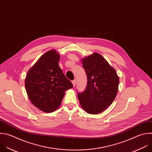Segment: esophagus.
<instances>
[{
	"label": "esophagus",
	"mask_w": 152,
	"mask_h": 152,
	"mask_svg": "<svg viewBox=\"0 0 152 152\" xmlns=\"http://www.w3.org/2000/svg\"><path fill=\"white\" fill-rule=\"evenodd\" d=\"M72 83H73V86L75 87V86H76V80H73L72 81Z\"/></svg>",
	"instance_id": "34e87169"
}]
</instances>
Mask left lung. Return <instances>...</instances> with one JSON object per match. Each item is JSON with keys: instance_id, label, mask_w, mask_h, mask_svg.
<instances>
[{"instance_id": "1", "label": "left lung", "mask_w": 152, "mask_h": 152, "mask_svg": "<svg viewBox=\"0 0 152 152\" xmlns=\"http://www.w3.org/2000/svg\"><path fill=\"white\" fill-rule=\"evenodd\" d=\"M87 76V85L77 92L81 107L89 114L104 111L114 101L118 91L119 79L116 70L98 53L82 60Z\"/></svg>"}]
</instances>
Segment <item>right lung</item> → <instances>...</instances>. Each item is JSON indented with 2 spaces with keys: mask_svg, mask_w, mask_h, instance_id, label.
Listing matches in <instances>:
<instances>
[{
  "mask_svg": "<svg viewBox=\"0 0 152 152\" xmlns=\"http://www.w3.org/2000/svg\"><path fill=\"white\" fill-rule=\"evenodd\" d=\"M60 55L55 50L43 54L27 73L25 87L32 104L50 113L61 104L65 91L73 88L58 65Z\"/></svg>",
  "mask_w": 152,
  "mask_h": 152,
  "instance_id": "add662e5",
  "label": "right lung"
}]
</instances>
